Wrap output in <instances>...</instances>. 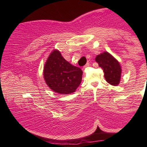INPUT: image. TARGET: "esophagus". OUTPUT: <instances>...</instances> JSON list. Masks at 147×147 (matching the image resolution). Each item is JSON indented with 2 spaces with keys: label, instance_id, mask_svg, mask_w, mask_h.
<instances>
[{
  "label": "esophagus",
  "instance_id": "34e87169",
  "mask_svg": "<svg viewBox=\"0 0 147 147\" xmlns=\"http://www.w3.org/2000/svg\"><path fill=\"white\" fill-rule=\"evenodd\" d=\"M89 65V62H88V63H87L84 66V67L86 68V67H88Z\"/></svg>",
  "mask_w": 147,
  "mask_h": 147
}]
</instances>
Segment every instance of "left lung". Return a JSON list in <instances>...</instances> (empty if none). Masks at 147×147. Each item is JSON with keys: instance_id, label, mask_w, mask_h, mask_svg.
I'll use <instances>...</instances> for the list:
<instances>
[{"instance_id": "1", "label": "left lung", "mask_w": 147, "mask_h": 147, "mask_svg": "<svg viewBox=\"0 0 147 147\" xmlns=\"http://www.w3.org/2000/svg\"><path fill=\"white\" fill-rule=\"evenodd\" d=\"M95 61L103 69L104 78L107 82L115 86L119 85L122 72L119 62L108 52L96 56Z\"/></svg>"}]
</instances>
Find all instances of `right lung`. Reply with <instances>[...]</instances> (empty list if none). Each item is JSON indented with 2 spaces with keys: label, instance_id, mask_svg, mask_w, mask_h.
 <instances>
[{
  "label": "right lung",
  "instance_id": "add662e5",
  "mask_svg": "<svg viewBox=\"0 0 147 147\" xmlns=\"http://www.w3.org/2000/svg\"><path fill=\"white\" fill-rule=\"evenodd\" d=\"M83 72L63 58L60 52L54 50L47 58L43 69L47 85L56 93H74L80 86Z\"/></svg>",
  "mask_w": 147,
  "mask_h": 147
}]
</instances>
